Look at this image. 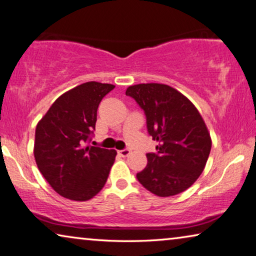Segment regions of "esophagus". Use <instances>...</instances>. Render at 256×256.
I'll list each match as a JSON object with an SVG mask.
<instances>
[{
    "label": "esophagus",
    "instance_id": "34e87169",
    "mask_svg": "<svg viewBox=\"0 0 256 256\" xmlns=\"http://www.w3.org/2000/svg\"><path fill=\"white\" fill-rule=\"evenodd\" d=\"M130 154H131V150H118V155H120L122 158H126V156H128Z\"/></svg>",
    "mask_w": 256,
    "mask_h": 256
}]
</instances>
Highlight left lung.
Returning a JSON list of instances; mask_svg holds the SVG:
<instances>
[{"mask_svg": "<svg viewBox=\"0 0 256 256\" xmlns=\"http://www.w3.org/2000/svg\"><path fill=\"white\" fill-rule=\"evenodd\" d=\"M125 94L144 110L148 133L158 142L136 174L140 184L158 196L184 192L200 177L212 150L204 118L185 95L164 84L133 85Z\"/></svg>", "mask_w": 256, "mask_h": 256, "instance_id": "8db88e82", "label": "left lung"}]
</instances>
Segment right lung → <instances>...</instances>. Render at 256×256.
I'll return each mask as SVG.
<instances>
[{"instance_id":"obj_1","label":"right lung","mask_w":256,"mask_h":256,"mask_svg":"<svg viewBox=\"0 0 256 256\" xmlns=\"http://www.w3.org/2000/svg\"><path fill=\"white\" fill-rule=\"evenodd\" d=\"M112 84L88 82L66 92L36 128L34 158L40 172L60 196L87 201L96 196L115 162V150L87 144L102 98Z\"/></svg>"}]
</instances>
